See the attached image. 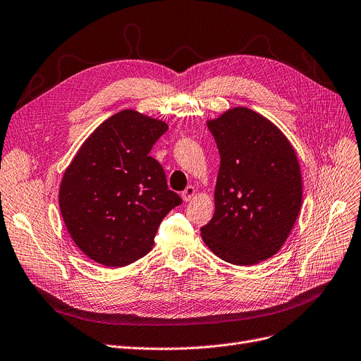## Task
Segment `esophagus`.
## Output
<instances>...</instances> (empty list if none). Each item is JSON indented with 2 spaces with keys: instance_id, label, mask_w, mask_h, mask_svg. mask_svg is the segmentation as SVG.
Wrapping results in <instances>:
<instances>
[{
  "instance_id": "1",
  "label": "esophagus",
  "mask_w": 361,
  "mask_h": 361,
  "mask_svg": "<svg viewBox=\"0 0 361 361\" xmlns=\"http://www.w3.org/2000/svg\"><path fill=\"white\" fill-rule=\"evenodd\" d=\"M195 195H196V189H195L193 185H189V187H187V189L181 193V197H183L184 202H189V200L193 199Z\"/></svg>"
}]
</instances>
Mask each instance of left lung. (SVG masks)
Here are the masks:
<instances>
[{
  "label": "left lung",
  "mask_w": 361,
  "mask_h": 361,
  "mask_svg": "<svg viewBox=\"0 0 361 361\" xmlns=\"http://www.w3.org/2000/svg\"><path fill=\"white\" fill-rule=\"evenodd\" d=\"M221 156L215 212L200 228L212 252L234 265L271 258L301 211L302 177L288 137L247 107L207 122Z\"/></svg>",
  "instance_id": "8db88e82"
}]
</instances>
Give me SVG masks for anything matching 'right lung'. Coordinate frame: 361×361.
<instances>
[{
  "label": "right lung",
  "mask_w": 361,
  "mask_h": 361,
  "mask_svg": "<svg viewBox=\"0 0 361 361\" xmlns=\"http://www.w3.org/2000/svg\"><path fill=\"white\" fill-rule=\"evenodd\" d=\"M166 130L164 121L125 109L91 133L66 168L60 212L75 245L92 261L123 267L143 258L162 219L183 202L149 156Z\"/></svg>",
  "instance_id": "right-lung-1"
}]
</instances>
